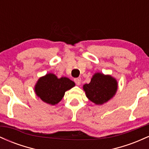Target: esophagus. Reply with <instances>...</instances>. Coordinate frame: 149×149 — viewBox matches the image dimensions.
Here are the masks:
<instances>
[{"mask_svg":"<svg viewBox=\"0 0 149 149\" xmlns=\"http://www.w3.org/2000/svg\"><path fill=\"white\" fill-rule=\"evenodd\" d=\"M74 82L76 83V85H79L80 84V82H81V79L80 78H74Z\"/></svg>","mask_w":149,"mask_h":149,"instance_id":"obj_1","label":"esophagus"}]
</instances>
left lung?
<instances>
[{
    "label": "left lung",
    "instance_id": "1",
    "mask_svg": "<svg viewBox=\"0 0 149 149\" xmlns=\"http://www.w3.org/2000/svg\"><path fill=\"white\" fill-rule=\"evenodd\" d=\"M117 81L111 76L97 73L94 75L90 83L83 86L86 96L96 104L107 102L117 91Z\"/></svg>",
    "mask_w": 149,
    "mask_h": 149
}]
</instances>
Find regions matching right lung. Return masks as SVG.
Returning <instances> with one entry per match:
<instances>
[{
  "label": "right lung",
  "mask_w": 149,
  "mask_h": 149,
  "mask_svg": "<svg viewBox=\"0 0 149 149\" xmlns=\"http://www.w3.org/2000/svg\"><path fill=\"white\" fill-rule=\"evenodd\" d=\"M74 86V82L69 78H58L55 75L48 73L39 78L36 85L35 92L44 102L54 105L61 100L65 92Z\"/></svg>",
  "instance_id": "1"
}]
</instances>
